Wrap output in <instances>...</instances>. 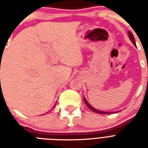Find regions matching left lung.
Segmentation results:
<instances>
[{"instance_id": "obj_1", "label": "left lung", "mask_w": 148, "mask_h": 148, "mask_svg": "<svg viewBox=\"0 0 148 148\" xmlns=\"http://www.w3.org/2000/svg\"><path fill=\"white\" fill-rule=\"evenodd\" d=\"M128 36H129V38H130V40H131V42L133 43L134 46H136L135 40H134V35H133V34H132V33H131V31H128ZM84 102H85L86 105L88 106V108H90V110H92V111H94V112L97 113V114H112V113H114V112H108V111H102V110H97V109H96V108H94V107H92V106L90 105V103H88V101H87V100H86L85 97H84Z\"/></svg>"}]
</instances>
